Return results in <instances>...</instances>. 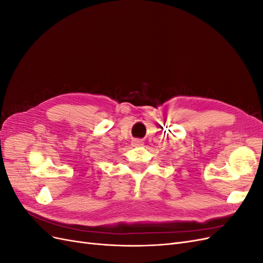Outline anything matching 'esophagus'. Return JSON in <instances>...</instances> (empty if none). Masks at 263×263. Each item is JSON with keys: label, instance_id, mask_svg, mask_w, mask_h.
<instances>
[{"label": "esophagus", "instance_id": "1", "mask_svg": "<svg viewBox=\"0 0 263 263\" xmlns=\"http://www.w3.org/2000/svg\"><path fill=\"white\" fill-rule=\"evenodd\" d=\"M132 145L134 147H140V146L144 145V142H142L140 139H135V140L132 141Z\"/></svg>", "mask_w": 263, "mask_h": 263}]
</instances>
